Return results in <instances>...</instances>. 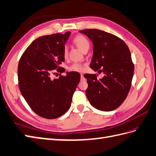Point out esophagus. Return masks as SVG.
<instances>
[{
	"mask_svg": "<svg viewBox=\"0 0 156 156\" xmlns=\"http://www.w3.org/2000/svg\"><path fill=\"white\" fill-rule=\"evenodd\" d=\"M84 79V77H83V75L81 74V80H83Z\"/></svg>",
	"mask_w": 156,
	"mask_h": 156,
	"instance_id": "1",
	"label": "esophagus"
}]
</instances>
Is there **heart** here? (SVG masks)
<instances>
[{
    "mask_svg": "<svg viewBox=\"0 0 156 156\" xmlns=\"http://www.w3.org/2000/svg\"><path fill=\"white\" fill-rule=\"evenodd\" d=\"M73 41L76 46L80 49L83 52H85V51L88 50L90 47V43L89 40H87V37H85L84 36L78 35L77 36H75L73 40ZM63 58L65 59L67 58L68 48L67 47H65L63 48ZM69 70L72 71L80 72L83 70V66L81 63H73V65L69 67Z\"/></svg>",
    "mask_w": 156,
    "mask_h": 156,
    "instance_id": "b5f03b06",
    "label": "heart"
}]
</instances>
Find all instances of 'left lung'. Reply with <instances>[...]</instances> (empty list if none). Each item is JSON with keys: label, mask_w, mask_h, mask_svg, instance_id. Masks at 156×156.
<instances>
[{"label": "left lung", "mask_w": 156, "mask_h": 156, "mask_svg": "<svg viewBox=\"0 0 156 156\" xmlns=\"http://www.w3.org/2000/svg\"><path fill=\"white\" fill-rule=\"evenodd\" d=\"M79 32L85 34L93 44L90 67L104 73L99 79L96 74L84 75L88 83L87 98L98 110L114 111L126 99L131 87L134 67L130 51L122 40L112 34L97 29Z\"/></svg>", "instance_id": "left-lung-1"}]
</instances>
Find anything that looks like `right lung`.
<instances>
[{"instance_id": "obj_1", "label": "right lung", "mask_w": 156, "mask_h": 156, "mask_svg": "<svg viewBox=\"0 0 156 156\" xmlns=\"http://www.w3.org/2000/svg\"><path fill=\"white\" fill-rule=\"evenodd\" d=\"M71 32L41 36L26 48L19 61L18 83L20 92L32 111L41 117L54 119L69 109L72 97L80 81L78 72H67L52 79L54 69L65 61L63 51Z\"/></svg>"}]
</instances>
